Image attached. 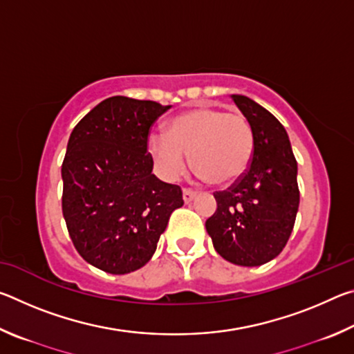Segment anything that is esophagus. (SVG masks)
<instances>
[{
  "mask_svg": "<svg viewBox=\"0 0 354 354\" xmlns=\"http://www.w3.org/2000/svg\"><path fill=\"white\" fill-rule=\"evenodd\" d=\"M196 196V192H194V190H190V189H184L183 190V200H184V203H190L192 200H194Z\"/></svg>",
  "mask_w": 354,
  "mask_h": 354,
  "instance_id": "esophagus-1",
  "label": "esophagus"
}]
</instances>
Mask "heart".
I'll return each instance as SVG.
<instances>
[{
	"label": "heart",
	"mask_w": 354,
	"mask_h": 354,
	"mask_svg": "<svg viewBox=\"0 0 354 354\" xmlns=\"http://www.w3.org/2000/svg\"><path fill=\"white\" fill-rule=\"evenodd\" d=\"M253 149V129L245 115L209 106L179 113L170 120L165 134L148 139L154 165L171 181L184 175L192 156L194 169L209 183L231 184L248 170Z\"/></svg>",
	"instance_id": "1"
}]
</instances>
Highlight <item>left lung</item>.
<instances>
[{
  "mask_svg": "<svg viewBox=\"0 0 354 354\" xmlns=\"http://www.w3.org/2000/svg\"><path fill=\"white\" fill-rule=\"evenodd\" d=\"M254 136L248 170L223 192L206 220L214 248L227 262L257 267L277 257L295 225L299 190L297 160L278 118L243 95H231Z\"/></svg>",
  "mask_w": 354,
  "mask_h": 354,
  "instance_id": "obj_1",
  "label": "left lung"
}]
</instances>
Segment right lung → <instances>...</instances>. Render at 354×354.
<instances>
[{
	"label": "right lung",
	"mask_w": 354,
	"mask_h": 354,
	"mask_svg": "<svg viewBox=\"0 0 354 354\" xmlns=\"http://www.w3.org/2000/svg\"><path fill=\"white\" fill-rule=\"evenodd\" d=\"M170 106L111 97L76 124L62 162V212L77 253L106 273L124 274L151 259L179 185L153 175L149 128Z\"/></svg>",
	"instance_id": "obj_1"
}]
</instances>
